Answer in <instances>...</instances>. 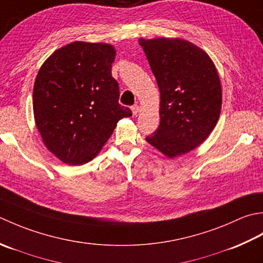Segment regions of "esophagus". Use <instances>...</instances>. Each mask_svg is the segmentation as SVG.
Masks as SVG:
<instances>
[{
  "mask_svg": "<svg viewBox=\"0 0 263 263\" xmlns=\"http://www.w3.org/2000/svg\"><path fill=\"white\" fill-rule=\"evenodd\" d=\"M132 112H133L134 116H137V114L139 112V106H138L137 104L133 105V106H132Z\"/></svg>",
  "mask_w": 263,
  "mask_h": 263,
  "instance_id": "1",
  "label": "esophagus"
}]
</instances>
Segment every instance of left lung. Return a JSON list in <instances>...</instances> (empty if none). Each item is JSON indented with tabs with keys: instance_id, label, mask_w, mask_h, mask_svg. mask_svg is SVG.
I'll use <instances>...</instances> for the list:
<instances>
[{
	"instance_id": "obj_1",
	"label": "left lung",
	"mask_w": 263,
	"mask_h": 263,
	"mask_svg": "<svg viewBox=\"0 0 263 263\" xmlns=\"http://www.w3.org/2000/svg\"><path fill=\"white\" fill-rule=\"evenodd\" d=\"M160 89V125L146 137L165 157L189 153L205 141L221 111L220 79L211 58L181 39H139Z\"/></svg>"
}]
</instances>
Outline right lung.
Masks as SVG:
<instances>
[{"mask_svg": "<svg viewBox=\"0 0 263 263\" xmlns=\"http://www.w3.org/2000/svg\"><path fill=\"white\" fill-rule=\"evenodd\" d=\"M115 58L106 43L73 42L53 52L37 73L36 127L46 148L64 163L89 162L118 121L132 117L119 104V85L111 73Z\"/></svg>", "mask_w": 263, "mask_h": 263, "instance_id": "add662e5", "label": "right lung"}]
</instances>
